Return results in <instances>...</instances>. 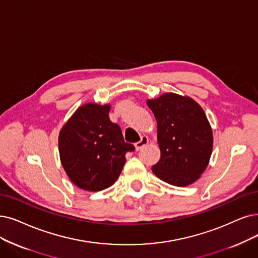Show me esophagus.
I'll use <instances>...</instances> for the list:
<instances>
[{
  "label": "esophagus",
  "instance_id": "1",
  "mask_svg": "<svg viewBox=\"0 0 258 258\" xmlns=\"http://www.w3.org/2000/svg\"><path fill=\"white\" fill-rule=\"evenodd\" d=\"M147 144H148V138H147L146 136H143V137L141 138V140H140L138 143H136V149L139 151V150L142 149L144 146L147 145Z\"/></svg>",
  "mask_w": 258,
  "mask_h": 258
}]
</instances>
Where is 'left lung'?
Instances as JSON below:
<instances>
[{"label":"left lung","mask_w":258,"mask_h":258,"mask_svg":"<svg viewBox=\"0 0 258 258\" xmlns=\"http://www.w3.org/2000/svg\"><path fill=\"white\" fill-rule=\"evenodd\" d=\"M147 106L157 119L161 150L153 173L180 187L197 181L213 149V132L203 109L190 97L174 93L148 99Z\"/></svg>","instance_id":"obj_1"}]
</instances>
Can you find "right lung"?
Returning <instances> with one entry per match:
<instances>
[{"instance_id": "right-lung-1", "label": "right lung", "mask_w": 258, "mask_h": 258, "mask_svg": "<svg viewBox=\"0 0 258 258\" xmlns=\"http://www.w3.org/2000/svg\"><path fill=\"white\" fill-rule=\"evenodd\" d=\"M110 106L86 104L78 108L59 133L61 164L76 186L105 189L117 180L126 153L136 148L123 141L120 127L109 118Z\"/></svg>"}]
</instances>
